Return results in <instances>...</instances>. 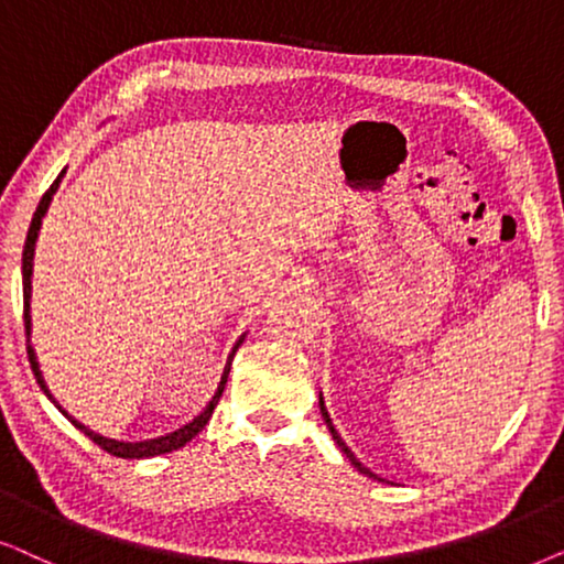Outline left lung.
I'll use <instances>...</instances> for the list:
<instances>
[{"instance_id": "1", "label": "left lung", "mask_w": 564, "mask_h": 564, "mask_svg": "<svg viewBox=\"0 0 564 564\" xmlns=\"http://www.w3.org/2000/svg\"><path fill=\"white\" fill-rule=\"evenodd\" d=\"M319 412H322V417H325V425L329 427V435H333V441H335V444L343 448V452H345V456H348V462L352 464V467H356V469L360 471V475H366V477H371V479H379L377 475H373V471H371V469H366V467H364V464H360V462L356 459V454H352L348 446H345V441L340 438V433H337V431H335V425H333V417H329V412H327V408H325V400H322V394H319Z\"/></svg>"}]
</instances>
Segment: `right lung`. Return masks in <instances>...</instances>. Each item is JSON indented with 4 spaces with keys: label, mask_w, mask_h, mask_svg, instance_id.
Listing matches in <instances>:
<instances>
[{
    "label": "right lung",
    "mask_w": 564,
    "mask_h": 564,
    "mask_svg": "<svg viewBox=\"0 0 564 564\" xmlns=\"http://www.w3.org/2000/svg\"><path fill=\"white\" fill-rule=\"evenodd\" d=\"M62 175L56 177V183L48 187V193L43 195L41 204H37L35 214H33V221H30V229H28V239H25V250H22V302H25V333H28V358H30V366H33V373L37 379V384H41L43 394L48 397L51 402L56 404L58 412L66 415V420L74 427H79L82 433L87 435V438H93L97 446L102 448V452H108L112 456H120V459H149V456H160V454H170V452H177V448H183L187 441H193L195 435L204 431L208 420H212L216 404H219L221 394H224V387H227V379H229V369H231V360H235V352L239 350V345L245 343V335L242 333L237 337V343L231 345L229 356H227V364H224V371H221V379H219V387H216V392L212 400L204 410L195 415L191 423H185L183 427H177V431L172 433H164V435H156V438H147V441H118V438H108V435H100L95 431H89L85 423H79L77 417H72L69 412H66L62 404L54 400V394H51V389L46 387V379H43V371H41V364H37V356H35V348L33 343H30V335H33V319H30V296H33V262H35V245H37V235H41V227H43V219H46L48 208H51V200H54V195L58 191V185H62Z\"/></svg>",
    "instance_id": "obj_1"
}]
</instances>
